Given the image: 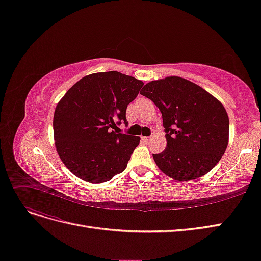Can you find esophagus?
Masks as SVG:
<instances>
[{
    "label": "esophagus",
    "instance_id": "obj_1",
    "mask_svg": "<svg viewBox=\"0 0 261 261\" xmlns=\"http://www.w3.org/2000/svg\"><path fill=\"white\" fill-rule=\"evenodd\" d=\"M142 140L145 142H150L151 141V137H142Z\"/></svg>",
    "mask_w": 261,
    "mask_h": 261
}]
</instances>
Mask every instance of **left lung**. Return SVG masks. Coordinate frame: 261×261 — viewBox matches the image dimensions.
<instances>
[{
	"label": "left lung",
	"mask_w": 261,
	"mask_h": 261,
	"mask_svg": "<svg viewBox=\"0 0 261 261\" xmlns=\"http://www.w3.org/2000/svg\"><path fill=\"white\" fill-rule=\"evenodd\" d=\"M140 94L162 113L166 149L153 154L170 178L188 181L207 174L223 155L229 139V118L223 106L190 81L178 76L152 81Z\"/></svg>",
	"instance_id": "8db88e82"
}]
</instances>
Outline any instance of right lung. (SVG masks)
Listing matches in <instances>:
<instances>
[{
	"mask_svg": "<svg viewBox=\"0 0 261 261\" xmlns=\"http://www.w3.org/2000/svg\"><path fill=\"white\" fill-rule=\"evenodd\" d=\"M143 83L118 71L81 79L58 102L54 138L64 164L76 177L101 184L126 168L139 137L113 130L127 124V106Z\"/></svg>",
	"mask_w": 261,
	"mask_h": 261,
	"instance_id": "1",
	"label": "right lung"
}]
</instances>
